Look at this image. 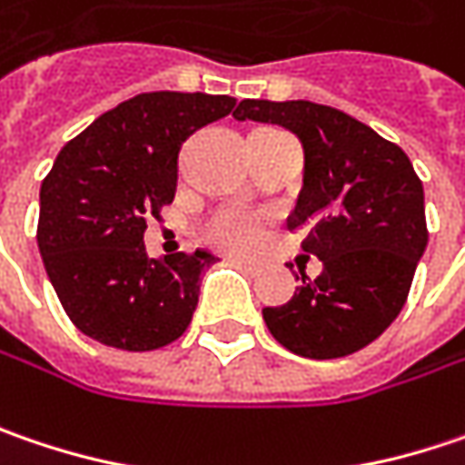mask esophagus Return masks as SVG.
I'll use <instances>...</instances> for the list:
<instances>
[{"mask_svg": "<svg viewBox=\"0 0 465 465\" xmlns=\"http://www.w3.org/2000/svg\"><path fill=\"white\" fill-rule=\"evenodd\" d=\"M238 267H243L245 272H259V264H253V262H245V259H232Z\"/></svg>", "mask_w": 465, "mask_h": 465, "instance_id": "34e87169", "label": "esophagus"}]
</instances>
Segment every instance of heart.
Returning <instances> with one entry per match:
<instances>
[{
    "label": "heart",
    "mask_w": 465,
    "mask_h": 465,
    "mask_svg": "<svg viewBox=\"0 0 465 465\" xmlns=\"http://www.w3.org/2000/svg\"><path fill=\"white\" fill-rule=\"evenodd\" d=\"M203 238L224 251H248L259 243L262 227L245 214H217L214 220L206 222Z\"/></svg>",
    "instance_id": "b5f03b06"
}]
</instances>
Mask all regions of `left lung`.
Wrapping results in <instances>:
<instances>
[{
  "instance_id": "obj_1",
  "label": "left lung",
  "mask_w": 465,
  "mask_h": 465,
  "mask_svg": "<svg viewBox=\"0 0 465 465\" xmlns=\"http://www.w3.org/2000/svg\"><path fill=\"white\" fill-rule=\"evenodd\" d=\"M235 120L292 130L306 153L288 220L324 269L285 306H267L272 337L303 359H342L382 335L406 303L427 248L424 188L406 152L335 106L243 99Z\"/></svg>"
}]
</instances>
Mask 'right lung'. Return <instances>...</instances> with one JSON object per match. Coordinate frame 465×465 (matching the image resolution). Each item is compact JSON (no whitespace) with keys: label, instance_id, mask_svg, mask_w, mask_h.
Wrapping results in <instances>:
<instances>
[{"label":"right lung","instance_id":"add662e5","mask_svg":"<svg viewBox=\"0 0 465 465\" xmlns=\"http://www.w3.org/2000/svg\"><path fill=\"white\" fill-rule=\"evenodd\" d=\"M232 109V96L138 94L62 146L41 183L35 241L83 335L141 353L188 330L201 272L217 259L196 248L156 262L143 232L173 203L180 146Z\"/></svg>","mask_w":465,"mask_h":465}]
</instances>
